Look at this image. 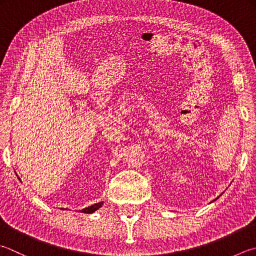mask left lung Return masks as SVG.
Here are the masks:
<instances>
[{"label":"left lung","instance_id":"1","mask_svg":"<svg viewBox=\"0 0 256 256\" xmlns=\"http://www.w3.org/2000/svg\"><path fill=\"white\" fill-rule=\"evenodd\" d=\"M218 198H216V200H218ZM213 202H214V200H213Z\"/></svg>","mask_w":256,"mask_h":256}]
</instances>
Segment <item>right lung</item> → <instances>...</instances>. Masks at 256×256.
Instances as JSON below:
<instances>
[{"instance_id": "add662e5", "label": "right lung", "mask_w": 256, "mask_h": 256, "mask_svg": "<svg viewBox=\"0 0 256 256\" xmlns=\"http://www.w3.org/2000/svg\"><path fill=\"white\" fill-rule=\"evenodd\" d=\"M104 205V202H99V203H96L94 205L91 206H88V207H84V210H81L80 212L81 213H86V214H91V213H94L96 210H98L100 207H102Z\"/></svg>"}]
</instances>
